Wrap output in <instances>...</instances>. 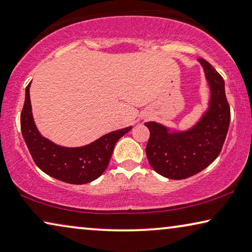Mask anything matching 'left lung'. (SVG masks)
<instances>
[{"label":"left lung","mask_w":252,"mask_h":252,"mask_svg":"<svg viewBox=\"0 0 252 252\" xmlns=\"http://www.w3.org/2000/svg\"><path fill=\"white\" fill-rule=\"evenodd\" d=\"M209 87L207 108L198 121L185 130L146 122L150 137L146 147L153 170L164 178L182 180L205 170L220 155L231 121L225 82L214 66L199 59Z\"/></svg>","instance_id":"1"}]
</instances>
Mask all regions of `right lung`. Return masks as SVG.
<instances>
[{
  "label": "right lung",
  "instance_id": "right-lung-1",
  "mask_svg": "<svg viewBox=\"0 0 252 252\" xmlns=\"http://www.w3.org/2000/svg\"><path fill=\"white\" fill-rule=\"evenodd\" d=\"M26 87L21 112V132L33 162L47 175L70 185H85L104 173L110 163L114 146L132 126L112 131L81 147H64L42 136L35 125L30 103L29 88Z\"/></svg>",
  "mask_w": 252,
  "mask_h": 252
}]
</instances>
